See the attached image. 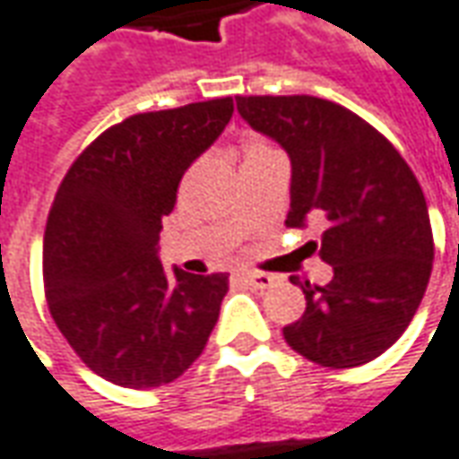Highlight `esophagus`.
Here are the masks:
<instances>
[{
    "label": "esophagus",
    "instance_id": "esophagus-1",
    "mask_svg": "<svg viewBox=\"0 0 459 459\" xmlns=\"http://www.w3.org/2000/svg\"><path fill=\"white\" fill-rule=\"evenodd\" d=\"M241 279L248 286H254V289H269L271 283H273V273H266V271H241Z\"/></svg>",
    "mask_w": 459,
    "mask_h": 459
}]
</instances>
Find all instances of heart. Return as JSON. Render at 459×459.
Returning <instances> with one entry per match:
<instances>
[{"instance_id": "b5f03b06", "label": "heart", "mask_w": 459, "mask_h": 459, "mask_svg": "<svg viewBox=\"0 0 459 459\" xmlns=\"http://www.w3.org/2000/svg\"><path fill=\"white\" fill-rule=\"evenodd\" d=\"M273 151L266 140L261 138H246L243 140V158H251V155H261V152Z\"/></svg>"}]
</instances>
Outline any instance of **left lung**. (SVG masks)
I'll use <instances>...</instances> for the list:
<instances>
[{
	"label": "left lung",
	"instance_id": "1",
	"mask_svg": "<svg viewBox=\"0 0 459 459\" xmlns=\"http://www.w3.org/2000/svg\"><path fill=\"white\" fill-rule=\"evenodd\" d=\"M254 130L291 158L289 229L321 218L311 251L334 269L304 289L307 311L283 326L286 344L321 367L377 359L410 326L432 273L435 241L425 193L397 148L347 108L311 95L236 98Z\"/></svg>",
	"mask_w": 459,
	"mask_h": 459
}]
</instances>
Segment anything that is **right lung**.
<instances>
[{
    "mask_svg": "<svg viewBox=\"0 0 459 459\" xmlns=\"http://www.w3.org/2000/svg\"><path fill=\"white\" fill-rule=\"evenodd\" d=\"M230 115V98L130 115L59 183L42 248L47 307L74 354L112 385L173 382L216 326L229 276H168L158 241L180 178Z\"/></svg>",
    "mask_w": 459,
    "mask_h": 459,
    "instance_id": "right-lung-1",
    "label": "right lung"
}]
</instances>
